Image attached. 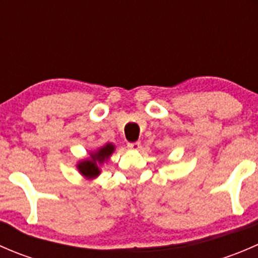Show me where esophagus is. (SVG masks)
Here are the masks:
<instances>
[{
  "mask_svg": "<svg viewBox=\"0 0 258 258\" xmlns=\"http://www.w3.org/2000/svg\"><path fill=\"white\" fill-rule=\"evenodd\" d=\"M127 147L132 151H137L141 148V144H140V142H131V144L127 145Z\"/></svg>",
  "mask_w": 258,
  "mask_h": 258,
  "instance_id": "obj_1",
  "label": "esophagus"
}]
</instances>
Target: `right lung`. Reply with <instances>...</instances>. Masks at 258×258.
<instances>
[{
	"mask_svg": "<svg viewBox=\"0 0 258 258\" xmlns=\"http://www.w3.org/2000/svg\"><path fill=\"white\" fill-rule=\"evenodd\" d=\"M114 150H116L114 145L108 142L98 147L97 150L88 152V157L80 160L76 165L81 176H83L86 179H95L101 175V168L110 160Z\"/></svg>",
	"mask_w": 258,
	"mask_h": 258,
	"instance_id": "add662e5",
	"label": "right lung"
}]
</instances>
